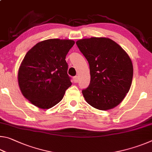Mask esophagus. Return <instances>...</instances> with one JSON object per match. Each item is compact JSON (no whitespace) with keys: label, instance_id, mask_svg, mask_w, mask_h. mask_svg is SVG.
Listing matches in <instances>:
<instances>
[{"label":"esophagus","instance_id":"obj_1","mask_svg":"<svg viewBox=\"0 0 152 152\" xmlns=\"http://www.w3.org/2000/svg\"><path fill=\"white\" fill-rule=\"evenodd\" d=\"M78 76H74V82H78Z\"/></svg>","mask_w":152,"mask_h":152}]
</instances>
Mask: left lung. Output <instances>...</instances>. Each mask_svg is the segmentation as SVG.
I'll list each match as a JSON object with an SVG mask.
<instances>
[{
	"label": "left lung",
	"instance_id": "1",
	"mask_svg": "<svg viewBox=\"0 0 152 152\" xmlns=\"http://www.w3.org/2000/svg\"><path fill=\"white\" fill-rule=\"evenodd\" d=\"M76 45L90 67L91 82L82 91L86 101L102 110L117 107L132 83L133 68L129 56L119 44L107 37L82 39Z\"/></svg>",
	"mask_w": 152,
	"mask_h": 152
}]
</instances>
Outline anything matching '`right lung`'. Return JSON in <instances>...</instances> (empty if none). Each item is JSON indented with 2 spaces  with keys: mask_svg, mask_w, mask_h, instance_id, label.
I'll list each match as a JSON object with an SVG mask.
<instances>
[{
  "mask_svg": "<svg viewBox=\"0 0 152 152\" xmlns=\"http://www.w3.org/2000/svg\"><path fill=\"white\" fill-rule=\"evenodd\" d=\"M74 43L71 39H50L28 51L19 67L18 82L31 103L48 109L61 101L72 85L65 59Z\"/></svg>",
  "mask_w": 152,
  "mask_h": 152,
  "instance_id": "add662e5",
  "label": "right lung"
}]
</instances>
